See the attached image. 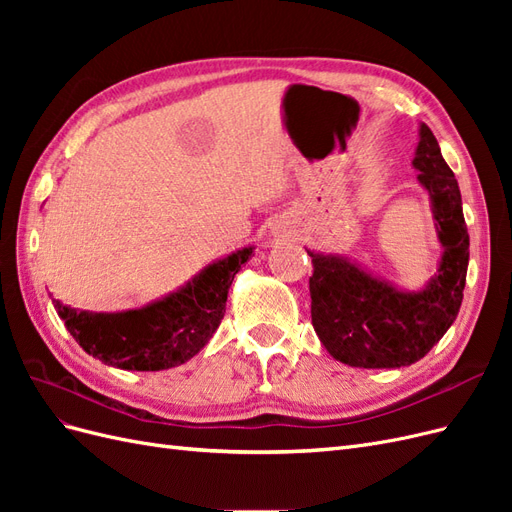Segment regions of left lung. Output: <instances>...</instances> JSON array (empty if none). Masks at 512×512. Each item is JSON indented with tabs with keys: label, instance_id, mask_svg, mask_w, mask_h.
<instances>
[{
	"label": "left lung",
	"instance_id": "1",
	"mask_svg": "<svg viewBox=\"0 0 512 512\" xmlns=\"http://www.w3.org/2000/svg\"><path fill=\"white\" fill-rule=\"evenodd\" d=\"M412 166L429 192L438 239V273L421 290H399L346 256H312V324L333 359L350 367L391 369L412 365L436 346L455 322L466 286L470 235L461 192L433 132L421 123Z\"/></svg>",
	"mask_w": 512,
	"mask_h": 512
}]
</instances>
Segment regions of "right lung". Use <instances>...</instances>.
<instances>
[{
	"label": "right lung",
	"mask_w": 512,
	"mask_h": 512,
	"mask_svg": "<svg viewBox=\"0 0 512 512\" xmlns=\"http://www.w3.org/2000/svg\"><path fill=\"white\" fill-rule=\"evenodd\" d=\"M254 247L211 262L179 290L141 309L94 314L53 299L81 348L102 363L130 371H160L190 361L207 346L226 312L228 288Z\"/></svg>",
	"instance_id": "add662e5"
}]
</instances>
